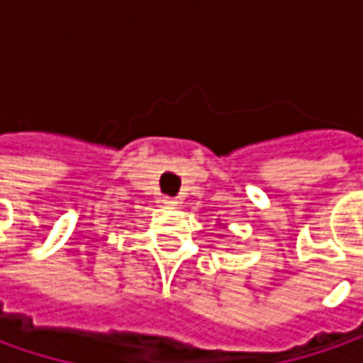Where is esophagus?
<instances>
[{"label": "esophagus", "mask_w": 363, "mask_h": 363, "mask_svg": "<svg viewBox=\"0 0 363 363\" xmlns=\"http://www.w3.org/2000/svg\"><path fill=\"white\" fill-rule=\"evenodd\" d=\"M161 202L165 203V206H175V203H177V202H175V200H174V198H169V196H165V198H163Z\"/></svg>", "instance_id": "1"}]
</instances>
